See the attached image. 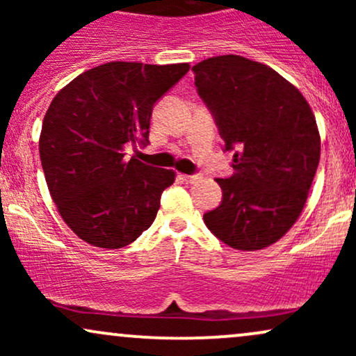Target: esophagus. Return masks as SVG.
<instances>
[{
    "label": "esophagus",
    "instance_id": "34e87169",
    "mask_svg": "<svg viewBox=\"0 0 356 356\" xmlns=\"http://www.w3.org/2000/svg\"><path fill=\"white\" fill-rule=\"evenodd\" d=\"M182 179L187 184H194V182L199 181V175L197 174H182Z\"/></svg>",
    "mask_w": 356,
    "mask_h": 356
}]
</instances>
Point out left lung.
<instances>
[{
    "mask_svg": "<svg viewBox=\"0 0 356 356\" xmlns=\"http://www.w3.org/2000/svg\"><path fill=\"white\" fill-rule=\"evenodd\" d=\"M234 174L216 179L222 201L204 214L216 238L239 251L281 239L303 211L320 162V134L308 102L280 73L238 55L192 67Z\"/></svg>",
    "mask_w": 356,
    "mask_h": 356,
    "instance_id": "1",
    "label": "left lung"
}]
</instances>
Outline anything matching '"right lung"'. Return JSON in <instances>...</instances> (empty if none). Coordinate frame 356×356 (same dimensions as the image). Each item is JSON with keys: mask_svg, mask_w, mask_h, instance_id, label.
Listing matches in <instances>:
<instances>
[{"mask_svg": "<svg viewBox=\"0 0 356 356\" xmlns=\"http://www.w3.org/2000/svg\"><path fill=\"white\" fill-rule=\"evenodd\" d=\"M189 72L187 63L110 61L81 73L43 118L40 159L53 202L88 244L118 249L152 226L174 170L125 159L149 144L154 105Z\"/></svg>", "mask_w": 356, "mask_h": 356, "instance_id": "1", "label": "right lung"}]
</instances>
